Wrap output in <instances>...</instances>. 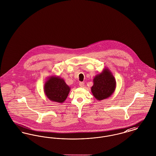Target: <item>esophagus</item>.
Masks as SVG:
<instances>
[{"mask_svg":"<svg viewBox=\"0 0 156 156\" xmlns=\"http://www.w3.org/2000/svg\"><path fill=\"white\" fill-rule=\"evenodd\" d=\"M79 86L81 87H83L84 86V82H80L79 83Z\"/></svg>","mask_w":156,"mask_h":156,"instance_id":"obj_1","label":"esophagus"}]
</instances>
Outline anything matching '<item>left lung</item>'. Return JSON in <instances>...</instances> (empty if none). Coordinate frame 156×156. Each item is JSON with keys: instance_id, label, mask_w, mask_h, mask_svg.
<instances>
[{"instance_id": "left-lung-1", "label": "left lung", "mask_w": 156, "mask_h": 156, "mask_svg": "<svg viewBox=\"0 0 156 156\" xmlns=\"http://www.w3.org/2000/svg\"><path fill=\"white\" fill-rule=\"evenodd\" d=\"M94 85L91 92L98 101H102L109 98L115 90L116 82L114 75L108 68L94 76Z\"/></svg>"}]
</instances>
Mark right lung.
<instances>
[{"instance_id":"1","label":"right lung","mask_w":156,"mask_h":156,"mask_svg":"<svg viewBox=\"0 0 156 156\" xmlns=\"http://www.w3.org/2000/svg\"><path fill=\"white\" fill-rule=\"evenodd\" d=\"M70 91V87L59 76H50L44 83V94L52 102L62 104L67 99Z\"/></svg>"}]
</instances>
